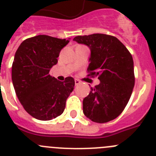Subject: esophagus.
<instances>
[{
	"label": "esophagus",
	"instance_id": "esophagus-1",
	"mask_svg": "<svg viewBox=\"0 0 156 156\" xmlns=\"http://www.w3.org/2000/svg\"><path fill=\"white\" fill-rule=\"evenodd\" d=\"M80 83H81V82L79 80L75 79V85H76V86H78V85H80Z\"/></svg>",
	"mask_w": 156,
	"mask_h": 156
}]
</instances>
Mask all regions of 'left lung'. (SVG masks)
<instances>
[{
	"mask_svg": "<svg viewBox=\"0 0 156 156\" xmlns=\"http://www.w3.org/2000/svg\"><path fill=\"white\" fill-rule=\"evenodd\" d=\"M73 41L90 48L88 76H98L100 80L83 101V113L99 123L115 119L127 105L134 87L131 54L113 36L94 34L77 36Z\"/></svg>",
	"mask_w": 156,
	"mask_h": 156,
	"instance_id": "left-lung-1",
	"label": "left lung"
}]
</instances>
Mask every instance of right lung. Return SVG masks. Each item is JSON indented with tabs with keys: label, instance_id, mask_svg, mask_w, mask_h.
<instances>
[{
	"label": "right lung",
	"instance_id": "add662e5",
	"mask_svg": "<svg viewBox=\"0 0 156 156\" xmlns=\"http://www.w3.org/2000/svg\"><path fill=\"white\" fill-rule=\"evenodd\" d=\"M69 42L38 35L25 40L16 51L12 68L13 86L23 108L35 119L51 120L61 115L73 90V77L61 82L49 74Z\"/></svg>",
	"mask_w": 156,
	"mask_h": 156
}]
</instances>
